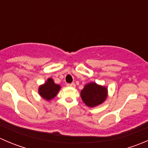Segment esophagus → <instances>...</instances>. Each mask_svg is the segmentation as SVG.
<instances>
[{"instance_id":"34e87169","label":"esophagus","mask_w":148,"mask_h":148,"mask_svg":"<svg viewBox=\"0 0 148 148\" xmlns=\"http://www.w3.org/2000/svg\"><path fill=\"white\" fill-rule=\"evenodd\" d=\"M67 86H70V87H75L76 84L74 83H71V84H66Z\"/></svg>"}]
</instances>
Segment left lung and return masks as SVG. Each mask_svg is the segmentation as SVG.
<instances>
[{"label":"left lung","instance_id":"8db88e82","mask_svg":"<svg viewBox=\"0 0 148 148\" xmlns=\"http://www.w3.org/2000/svg\"><path fill=\"white\" fill-rule=\"evenodd\" d=\"M107 97V89L95 82L85 85L81 92V97L86 106L95 107L105 101Z\"/></svg>","mask_w":148,"mask_h":148}]
</instances>
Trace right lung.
<instances>
[{
  "label": "right lung",
  "mask_w": 148,
  "mask_h": 148,
  "mask_svg": "<svg viewBox=\"0 0 148 148\" xmlns=\"http://www.w3.org/2000/svg\"><path fill=\"white\" fill-rule=\"evenodd\" d=\"M60 89V85L55 84L51 78H49L44 84L39 86L38 93L44 99L49 101L56 96Z\"/></svg>",
  "instance_id": "1"
}]
</instances>
